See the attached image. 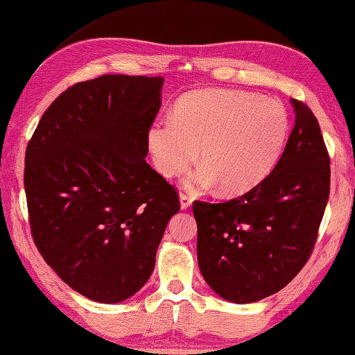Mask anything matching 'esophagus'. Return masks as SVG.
Listing matches in <instances>:
<instances>
[{
  "label": "esophagus",
  "mask_w": 355,
  "mask_h": 355,
  "mask_svg": "<svg viewBox=\"0 0 355 355\" xmlns=\"http://www.w3.org/2000/svg\"><path fill=\"white\" fill-rule=\"evenodd\" d=\"M179 199H180V208H182V209H188V208L191 207L193 199H191L190 194L180 193V194H179Z\"/></svg>",
  "instance_id": "1"
}]
</instances>
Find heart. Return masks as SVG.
I'll list each match as a JSON object with an SVG mask.
<instances>
[{
  "instance_id": "obj_1",
  "label": "heart",
  "mask_w": 355,
  "mask_h": 355,
  "mask_svg": "<svg viewBox=\"0 0 355 355\" xmlns=\"http://www.w3.org/2000/svg\"><path fill=\"white\" fill-rule=\"evenodd\" d=\"M289 133L286 107L276 98L230 89L191 92L173 116L159 118L147 141L156 170L175 178L198 159L204 165L185 179L191 190L220 184L239 194L262 182L276 167Z\"/></svg>"
}]
</instances>
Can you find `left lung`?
Returning <instances> with one entry per match:
<instances>
[{"instance_id":"1","label":"left lung","mask_w":355,"mask_h":355,"mask_svg":"<svg viewBox=\"0 0 355 355\" xmlns=\"http://www.w3.org/2000/svg\"><path fill=\"white\" fill-rule=\"evenodd\" d=\"M295 122L274 170L242 196L193 202L198 262L220 297L251 303L276 294L305 266L329 198L331 167L319 121L293 99Z\"/></svg>"}]
</instances>
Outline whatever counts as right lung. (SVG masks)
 Returning <instances> with one entry per match:
<instances>
[{"label":"right lung","mask_w":355,"mask_h":355,"mask_svg":"<svg viewBox=\"0 0 355 355\" xmlns=\"http://www.w3.org/2000/svg\"><path fill=\"white\" fill-rule=\"evenodd\" d=\"M162 78L103 75L62 92L26 148L28 225L46 263L84 297L146 285L179 193L146 161Z\"/></svg>","instance_id":"right-lung-1"}]
</instances>
